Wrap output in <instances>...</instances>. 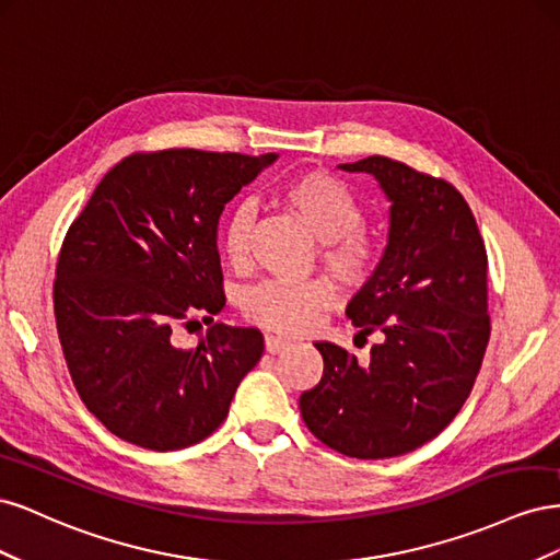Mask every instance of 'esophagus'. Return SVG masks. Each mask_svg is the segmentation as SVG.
<instances>
[{
    "mask_svg": "<svg viewBox=\"0 0 560 560\" xmlns=\"http://www.w3.org/2000/svg\"><path fill=\"white\" fill-rule=\"evenodd\" d=\"M292 343L290 341H287V338H280V336H266V350L268 352H282V350H287V348H290Z\"/></svg>",
    "mask_w": 560,
    "mask_h": 560,
    "instance_id": "34e87169",
    "label": "esophagus"
}]
</instances>
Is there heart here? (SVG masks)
I'll list each match as a JSON object with an SVG mask.
<instances>
[{
    "instance_id": "b5f03b06",
    "label": "heart",
    "mask_w": 560,
    "mask_h": 560,
    "mask_svg": "<svg viewBox=\"0 0 560 560\" xmlns=\"http://www.w3.org/2000/svg\"><path fill=\"white\" fill-rule=\"evenodd\" d=\"M280 200L319 245V259L343 284L364 282L376 266V245L360 229L362 208L343 184L325 173H303L282 184ZM252 212L238 208L226 226L224 252L231 266H243L249 254ZM334 301L327 280H268L243 299L249 322L278 334H303L322 308Z\"/></svg>"
}]
</instances>
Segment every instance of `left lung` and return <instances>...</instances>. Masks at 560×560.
Returning <instances> with one entry per match:
<instances>
[{"instance_id":"left-lung-1","label":"left lung","mask_w":560,"mask_h":560,"mask_svg":"<svg viewBox=\"0 0 560 560\" xmlns=\"http://www.w3.org/2000/svg\"><path fill=\"white\" fill-rule=\"evenodd\" d=\"M374 177L389 202L387 245L348 303L362 336L383 341L360 364L329 341L319 383L299 409L329 448L378 460L416 451L463 409L490 336L486 247L460 191L385 156L338 165Z\"/></svg>"}]
</instances>
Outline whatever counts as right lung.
<instances>
[{"instance_id":"add662e5","label":"right lung","mask_w":560,"mask_h":560,"mask_svg":"<svg viewBox=\"0 0 560 560\" xmlns=\"http://www.w3.org/2000/svg\"><path fill=\"white\" fill-rule=\"evenodd\" d=\"M198 149L132 154L95 186L65 235L54 306L60 346L86 409L124 442L177 451L202 442L264 354L224 308L217 229L226 202L273 165ZM211 325L191 351L176 327Z\"/></svg>"}]
</instances>
